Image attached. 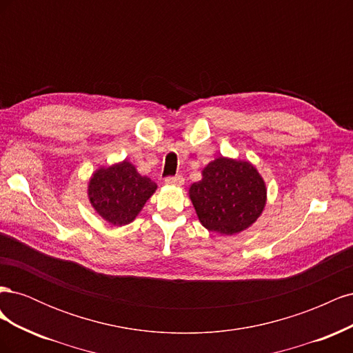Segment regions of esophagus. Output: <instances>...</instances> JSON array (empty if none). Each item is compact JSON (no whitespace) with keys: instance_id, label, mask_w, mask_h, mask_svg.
<instances>
[{"instance_id":"34e87169","label":"esophagus","mask_w":353,"mask_h":353,"mask_svg":"<svg viewBox=\"0 0 353 353\" xmlns=\"http://www.w3.org/2000/svg\"><path fill=\"white\" fill-rule=\"evenodd\" d=\"M165 183L168 185H183L184 184V178L181 175H175V176H168L165 179Z\"/></svg>"}]
</instances>
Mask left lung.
<instances>
[{"mask_svg": "<svg viewBox=\"0 0 353 353\" xmlns=\"http://www.w3.org/2000/svg\"><path fill=\"white\" fill-rule=\"evenodd\" d=\"M201 225L225 236L249 228L261 216L266 187L249 162L218 157L203 169V178L190 187Z\"/></svg>", "mask_w": 353, "mask_h": 353, "instance_id": "8db88e82", "label": "left lung"}]
</instances>
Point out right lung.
Segmentation results:
<instances>
[{
    "mask_svg": "<svg viewBox=\"0 0 353 353\" xmlns=\"http://www.w3.org/2000/svg\"><path fill=\"white\" fill-rule=\"evenodd\" d=\"M156 188L154 181L140 175L132 163L123 160L92 175L88 197L103 219L122 227L135 219Z\"/></svg>",
    "mask_w": 353,
    "mask_h": 353,
    "instance_id": "add662e5",
    "label": "right lung"
}]
</instances>
